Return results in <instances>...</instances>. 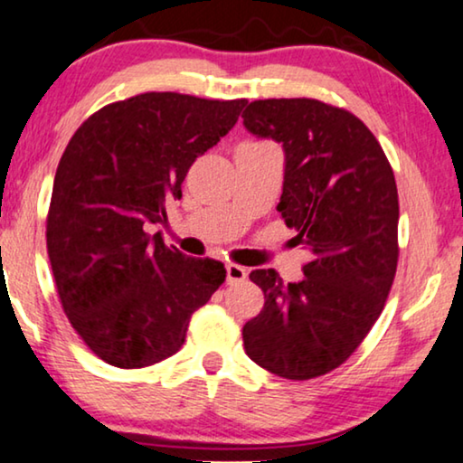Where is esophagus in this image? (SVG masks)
I'll use <instances>...</instances> for the list:
<instances>
[{"instance_id":"34e87169","label":"esophagus","mask_w":463,"mask_h":463,"mask_svg":"<svg viewBox=\"0 0 463 463\" xmlns=\"http://www.w3.org/2000/svg\"><path fill=\"white\" fill-rule=\"evenodd\" d=\"M246 276H249V271L244 268H240L236 263H227L225 265V282L227 284H238V282H244Z\"/></svg>"}]
</instances>
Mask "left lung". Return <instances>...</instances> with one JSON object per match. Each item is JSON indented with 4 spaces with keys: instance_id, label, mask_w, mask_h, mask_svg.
Listing matches in <instances>:
<instances>
[{
    "instance_id": "left-lung-1",
    "label": "left lung",
    "mask_w": 463,
    "mask_h": 463,
    "mask_svg": "<svg viewBox=\"0 0 463 463\" xmlns=\"http://www.w3.org/2000/svg\"><path fill=\"white\" fill-rule=\"evenodd\" d=\"M242 118L250 135L282 145L278 213L312 257L301 282L250 271L265 306L242 328L244 350L303 382L344 364L382 314L398 263L394 173L356 116L320 100H255Z\"/></svg>"
}]
</instances>
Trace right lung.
Returning <instances> with one entry per match:
<instances>
[{
	"mask_svg": "<svg viewBox=\"0 0 463 463\" xmlns=\"http://www.w3.org/2000/svg\"><path fill=\"white\" fill-rule=\"evenodd\" d=\"M240 100L147 92L80 126L56 168L48 257L69 322L107 364L143 369L181 350L189 318L225 280L223 263L168 249L166 202L195 157L238 122Z\"/></svg>",
	"mask_w": 463,
	"mask_h": 463,
	"instance_id": "add662e5",
	"label": "right lung"
}]
</instances>
